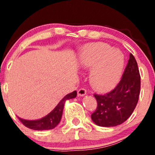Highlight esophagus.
<instances>
[{"label": "esophagus", "instance_id": "1", "mask_svg": "<svg viewBox=\"0 0 155 155\" xmlns=\"http://www.w3.org/2000/svg\"><path fill=\"white\" fill-rule=\"evenodd\" d=\"M87 94V91L85 88H80L78 91V96L83 97Z\"/></svg>", "mask_w": 155, "mask_h": 155}]
</instances>
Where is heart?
I'll return each mask as SVG.
<instances>
[{
  "label": "heart",
  "mask_w": 155,
  "mask_h": 155,
  "mask_svg": "<svg viewBox=\"0 0 155 155\" xmlns=\"http://www.w3.org/2000/svg\"><path fill=\"white\" fill-rule=\"evenodd\" d=\"M80 64L91 69L90 81L101 91L112 88L118 82L124 67V58L121 51L104 43L85 45L79 58Z\"/></svg>",
  "instance_id": "1"
}]
</instances>
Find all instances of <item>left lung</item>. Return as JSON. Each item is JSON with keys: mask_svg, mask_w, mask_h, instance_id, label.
Returning a JSON list of instances; mask_svg holds the SVG:
<instances>
[{"mask_svg": "<svg viewBox=\"0 0 155 155\" xmlns=\"http://www.w3.org/2000/svg\"><path fill=\"white\" fill-rule=\"evenodd\" d=\"M140 75L135 58L130 54L121 81L116 87L104 95L94 94L97 107L91 114L97 125L115 127L122 124L131 115L139 101Z\"/></svg>", "mask_w": 155, "mask_h": 155, "instance_id": "8db88e82", "label": "left lung"}]
</instances>
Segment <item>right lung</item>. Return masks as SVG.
<instances>
[{
  "mask_svg": "<svg viewBox=\"0 0 155 155\" xmlns=\"http://www.w3.org/2000/svg\"><path fill=\"white\" fill-rule=\"evenodd\" d=\"M76 95H77V92L76 91L67 94L50 113L40 119L25 120L18 117V119L25 126L34 130H46L53 129L59 124L61 119L64 107L66 101L75 98Z\"/></svg>",
  "mask_w": 155,
  "mask_h": 155,
  "instance_id": "add662e5",
  "label": "right lung"
}]
</instances>
